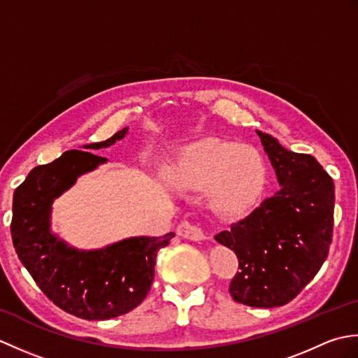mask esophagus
<instances>
[{
	"mask_svg": "<svg viewBox=\"0 0 358 358\" xmlns=\"http://www.w3.org/2000/svg\"><path fill=\"white\" fill-rule=\"evenodd\" d=\"M177 234L180 237L187 238V240H192V241H201V240H206V232L203 231V227L199 224H194V223H189L185 222L178 226Z\"/></svg>",
	"mask_w": 358,
	"mask_h": 358,
	"instance_id": "esophagus-1",
	"label": "esophagus"
}]
</instances>
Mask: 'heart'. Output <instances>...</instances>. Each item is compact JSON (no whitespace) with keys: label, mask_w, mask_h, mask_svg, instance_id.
<instances>
[{"label":"heart","mask_w":358,"mask_h":358,"mask_svg":"<svg viewBox=\"0 0 358 358\" xmlns=\"http://www.w3.org/2000/svg\"><path fill=\"white\" fill-rule=\"evenodd\" d=\"M266 175V163L255 148L208 138L181 152L175 167V183L183 189L212 186V206L222 212H238L258 199Z\"/></svg>","instance_id":"1"}]
</instances>
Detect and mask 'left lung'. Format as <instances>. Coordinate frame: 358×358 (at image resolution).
<instances>
[{
	"mask_svg": "<svg viewBox=\"0 0 358 358\" xmlns=\"http://www.w3.org/2000/svg\"><path fill=\"white\" fill-rule=\"evenodd\" d=\"M257 134L280 189L215 240L238 258L232 299L277 308L294 300L328 257L336 195L332 178L313 155L295 154L269 134Z\"/></svg>",
	"mask_w": 358,
	"mask_h": 358,
	"instance_id": "obj_1",
	"label": "left lung"
}]
</instances>
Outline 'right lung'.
<instances>
[{
    "instance_id": "right-lung-1",
    "label": "right lung",
    "mask_w": 358,
    "mask_h": 358,
    "mask_svg": "<svg viewBox=\"0 0 358 358\" xmlns=\"http://www.w3.org/2000/svg\"><path fill=\"white\" fill-rule=\"evenodd\" d=\"M126 134L127 127L83 148H109ZM106 162L90 152L67 150L55 162L30 171L13 194L10 232L18 258L53 305L85 320H108L138 306L154 281L157 252L175 237L173 232L132 237L103 249L80 250L52 234L53 200L80 175Z\"/></svg>"
}]
</instances>
